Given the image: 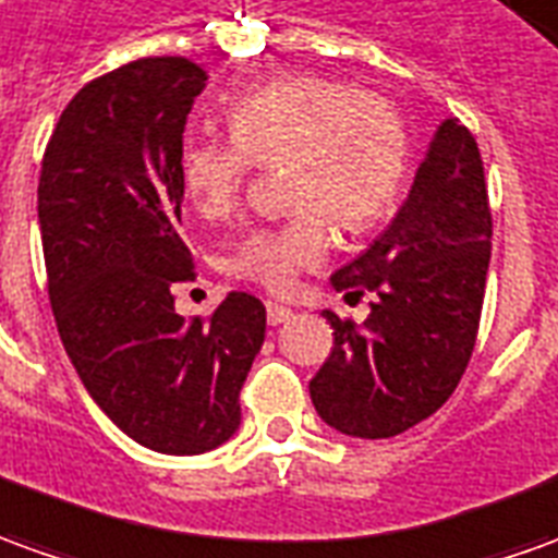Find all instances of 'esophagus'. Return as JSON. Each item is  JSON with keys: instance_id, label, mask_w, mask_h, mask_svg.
<instances>
[{"instance_id": "esophagus-1", "label": "esophagus", "mask_w": 558, "mask_h": 558, "mask_svg": "<svg viewBox=\"0 0 558 558\" xmlns=\"http://www.w3.org/2000/svg\"><path fill=\"white\" fill-rule=\"evenodd\" d=\"M291 316H294V313H291V306H282V303H267V322H270V325H282V322H288Z\"/></svg>"}]
</instances>
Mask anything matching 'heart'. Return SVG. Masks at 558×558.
<instances>
[{
  "label": "heart",
  "mask_w": 558,
  "mask_h": 558,
  "mask_svg": "<svg viewBox=\"0 0 558 558\" xmlns=\"http://www.w3.org/2000/svg\"><path fill=\"white\" fill-rule=\"evenodd\" d=\"M230 140H194L182 151V184L194 209L225 218L240 203L252 167H286L298 213L279 228L252 230L228 270L286 288L330 245V218L343 230L376 225L407 172V130L386 96L352 90L325 75H291L257 87L228 111Z\"/></svg>",
  "instance_id": "b5f03b06"
}]
</instances>
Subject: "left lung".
<instances>
[{"instance_id":"obj_1","label":"left lung","mask_w":558,"mask_h":558,"mask_svg":"<svg viewBox=\"0 0 558 558\" xmlns=\"http://www.w3.org/2000/svg\"><path fill=\"white\" fill-rule=\"evenodd\" d=\"M489 255L477 140L449 118L389 230L330 276L337 291H374L364 325L325 310L333 349L310 379V398L330 428L383 440L449 401L477 343Z\"/></svg>"}]
</instances>
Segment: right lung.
Listing matches in <instances>:
<instances>
[{"label": "right lung", "mask_w": 558, "mask_h": 558, "mask_svg": "<svg viewBox=\"0 0 558 558\" xmlns=\"http://www.w3.org/2000/svg\"><path fill=\"white\" fill-rule=\"evenodd\" d=\"M206 87L184 57H142L72 96L38 175L53 318L99 410L142 447L199 456L240 428L267 310L230 291L209 318L175 313L194 276L179 236L182 133Z\"/></svg>", "instance_id": "1"}]
</instances>
